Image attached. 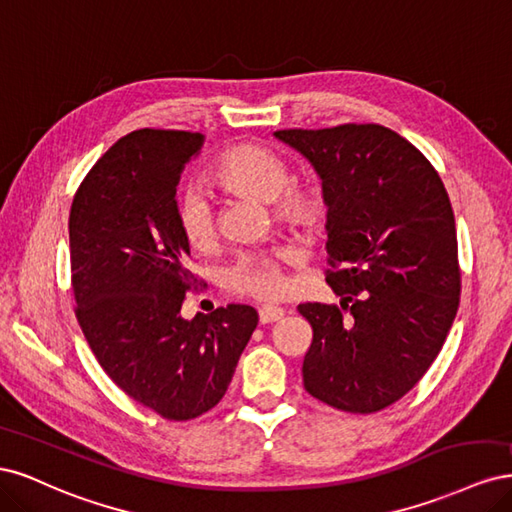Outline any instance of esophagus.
I'll use <instances>...</instances> for the list:
<instances>
[{
  "label": "esophagus",
  "instance_id": "obj_1",
  "mask_svg": "<svg viewBox=\"0 0 512 512\" xmlns=\"http://www.w3.org/2000/svg\"><path fill=\"white\" fill-rule=\"evenodd\" d=\"M258 316H260V322H262V324L277 322V320L284 318V309H282V307H273V305H265V307H260Z\"/></svg>",
  "mask_w": 512,
  "mask_h": 512
}]
</instances>
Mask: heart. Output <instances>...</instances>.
<instances>
[{
  "label": "heart",
  "mask_w": 512,
  "mask_h": 512,
  "mask_svg": "<svg viewBox=\"0 0 512 512\" xmlns=\"http://www.w3.org/2000/svg\"><path fill=\"white\" fill-rule=\"evenodd\" d=\"M209 181L222 192L269 203L273 220L297 235H312L327 218V198L318 185L290 181L288 162L262 145L243 143L224 151L215 160ZM177 228L190 250L198 254H209L218 243L215 213L203 190L181 196ZM292 260L294 250L245 254L228 267L226 286L241 297L277 301L288 290L284 269Z\"/></svg>",
  "instance_id": "heart-1"
}]
</instances>
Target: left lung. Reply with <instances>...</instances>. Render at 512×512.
<instances>
[{
    "label": "left lung",
    "instance_id": "8db88e82",
    "mask_svg": "<svg viewBox=\"0 0 512 512\" xmlns=\"http://www.w3.org/2000/svg\"><path fill=\"white\" fill-rule=\"evenodd\" d=\"M322 179L327 284L339 305L301 303L312 324L305 391L337 410L395 404L425 376L461 294L457 230L436 168L378 123L277 130Z\"/></svg>",
    "mask_w": 512,
    "mask_h": 512
}]
</instances>
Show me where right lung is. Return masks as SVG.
<instances>
[{"label":"right lung","mask_w":512,"mask_h":512,"mask_svg":"<svg viewBox=\"0 0 512 512\" xmlns=\"http://www.w3.org/2000/svg\"><path fill=\"white\" fill-rule=\"evenodd\" d=\"M198 132L136 130L89 170L70 209L76 320L119 389L168 421L220 404L258 324L252 305L181 316L190 247L177 228L183 166Z\"/></svg>","instance_id":"1"}]
</instances>
